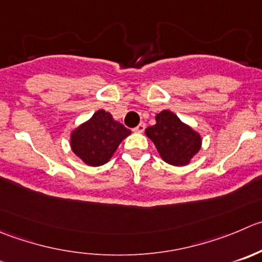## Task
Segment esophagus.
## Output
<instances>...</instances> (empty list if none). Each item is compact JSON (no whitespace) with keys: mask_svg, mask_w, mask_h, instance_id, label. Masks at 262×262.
Segmentation results:
<instances>
[{"mask_svg":"<svg viewBox=\"0 0 262 262\" xmlns=\"http://www.w3.org/2000/svg\"><path fill=\"white\" fill-rule=\"evenodd\" d=\"M144 129H146V124L141 123L138 126H136V128H134V132H136V133H143Z\"/></svg>","mask_w":262,"mask_h":262,"instance_id":"1","label":"esophagus"}]
</instances>
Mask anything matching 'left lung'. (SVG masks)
Listing matches in <instances>:
<instances>
[{
  "label": "left lung",
  "mask_w": 262,
  "mask_h": 262,
  "mask_svg": "<svg viewBox=\"0 0 262 262\" xmlns=\"http://www.w3.org/2000/svg\"><path fill=\"white\" fill-rule=\"evenodd\" d=\"M146 136L154 142L162 160L174 166L189 164L202 144L201 136L169 110L157 114L156 124L146 129Z\"/></svg>",
  "instance_id": "obj_1"
}]
</instances>
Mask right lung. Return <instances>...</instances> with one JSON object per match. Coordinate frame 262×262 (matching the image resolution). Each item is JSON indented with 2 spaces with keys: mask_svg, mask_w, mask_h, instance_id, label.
Instances as JSON below:
<instances>
[{
  "mask_svg": "<svg viewBox=\"0 0 262 262\" xmlns=\"http://www.w3.org/2000/svg\"><path fill=\"white\" fill-rule=\"evenodd\" d=\"M132 132L114 120L110 113L98 110L92 118L74 129L70 137L73 152L90 166H100L113 157L114 152Z\"/></svg>",
  "mask_w": 262,
  "mask_h": 262,
  "instance_id": "add662e5",
  "label": "right lung"
}]
</instances>
